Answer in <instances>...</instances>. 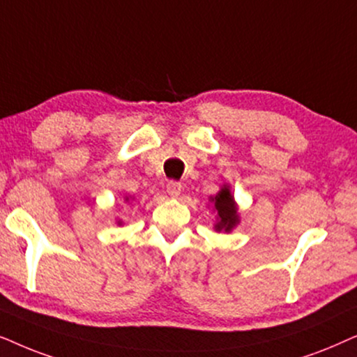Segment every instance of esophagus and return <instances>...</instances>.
Instances as JSON below:
<instances>
[{
    "mask_svg": "<svg viewBox=\"0 0 357 357\" xmlns=\"http://www.w3.org/2000/svg\"><path fill=\"white\" fill-rule=\"evenodd\" d=\"M166 192H168L171 197H178L179 194H181V184L178 181H169L166 184Z\"/></svg>",
    "mask_w": 357,
    "mask_h": 357,
    "instance_id": "1",
    "label": "esophagus"
}]
</instances>
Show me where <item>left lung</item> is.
I'll use <instances>...</instances> for the list:
<instances>
[{"instance_id":"left-lung-1","label":"left lung","mask_w":357,"mask_h":357,"mask_svg":"<svg viewBox=\"0 0 357 357\" xmlns=\"http://www.w3.org/2000/svg\"><path fill=\"white\" fill-rule=\"evenodd\" d=\"M213 207L217 211V223L213 225L217 231H231L238 225L240 217L236 212V204L228 186H223L215 197H212Z\"/></svg>"}]
</instances>
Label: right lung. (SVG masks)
Here are the masks:
<instances>
[{
  "instance_id": "1",
  "label": "right lung",
  "mask_w": 357,
  "mask_h": 357,
  "mask_svg": "<svg viewBox=\"0 0 357 357\" xmlns=\"http://www.w3.org/2000/svg\"><path fill=\"white\" fill-rule=\"evenodd\" d=\"M127 201H129V197H127ZM119 225H121V222H119Z\"/></svg>"
}]
</instances>
